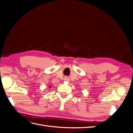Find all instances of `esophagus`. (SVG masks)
<instances>
[{"instance_id":"34e87169","label":"esophagus","mask_w":133,"mask_h":133,"mask_svg":"<svg viewBox=\"0 0 133 133\" xmlns=\"http://www.w3.org/2000/svg\"><path fill=\"white\" fill-rule=\"evenodd\" d=\"M64 80H65V81H69V79L68 77H65L64 78Z\"/></svg>"}]
</instances>
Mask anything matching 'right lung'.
Listing matches in <instances>:
<instances>
[{
  "instance_id": "obj_1",
  "label": "right lung",
  "mask_w": 133,
  "mask_h": 133,
  "mask_svg": "<svg viewBox=\"0 0 133 133\" xmlns=\"http://www.w3.org/2000/svg\"><path fill=\"white\" fill-rule=\"evenodd\" d=\"M50 87H51V86H50V87H49V88H50Z\"/></svg>"
}]
</instances>
